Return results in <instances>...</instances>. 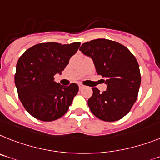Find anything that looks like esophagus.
<instances>
[{
    "instance_id": "1",
    "label": "esophagus",
    "mask_w": 160,
    "mask_h": 160,
    "mask_svg": "<svg viewBox=\"0 0 160 160\" xmlns=\"http://www.w3.org/2000/svg\"><path fill=\"white\" fill-rule=\"evenodd\" d=\"M78 87H79V89H82V88H85V86L82 85V84H81V83H80V84H78Z\"/></svg>"
}]
</instances>
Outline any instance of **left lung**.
Returning a JSON list of instances; mask_svg holds the SVG:
<instances>
[{"instance_id": "8db88e82", "label": "left lung", "mask_w": 160, "mask_h": 160, "mask_svg": "<svg viewBox=\"0 0 160 160\" xmlns=\"http://www.w3.org/2000/svg\"><path fill=\"white\" fill-rule=\"evenodd\" d=\"M79 50L92 58L97 74L106 78L105 92L92 88L88 101L92 113L105 122L123 118L137 101L141 85L135 56L123 45L104 38L85 42Z\"/></svg>"}]
</instances>
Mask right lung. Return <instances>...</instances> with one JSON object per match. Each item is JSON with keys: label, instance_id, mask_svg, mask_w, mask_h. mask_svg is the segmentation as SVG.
Instances as JSON below:
<instances>
[{"label": "right lung", "instance_id": "right-lung-1", "mask_svg": "<svg viewBox=\"0 0 160 160\" xmlns=\"http://www.w3.org/2000/svg\"><path fill=\"white\" fill-rule=\"evenodd\" d=\"M80 44L39 43L28 49L18 59L14 74L18 98L37 119L51 122L68 111L78 86L76 83L62 86L55 82L54 76L61 73Z\"/></svg>", "mask_w": 160, "mask_h": 160}]
</instances>
